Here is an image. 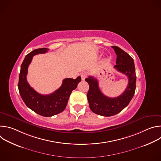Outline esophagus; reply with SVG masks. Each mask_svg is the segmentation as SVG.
I'll list each match as a JSON object with an SVG mask.
<instances>
[{
    "label": "esophagus",
    "mask_w": 161,
    "mask_h": 161,
    "mask_svg": "<svg viewBox=\"0 0 161 161\" xmlns=\"http://www.w3.org/2000/svg\"><path fill=\"white\" fill-rule=\"evenodd\" d=\"M87 76H88V74H87L86 73H83L81 74V80H85Z\"/></svg>",
    "instance_id": "obj_1"
}]
</instances>
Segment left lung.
Instances as JSON below:
<instances>
[{
  "label": "left lung",
  "mask_w": 161,
  "mask_h": 161,
  "mask_svg": "<svg viewBox=\"0 0 161 161\" xmlns=\"http://www.w3.org/2000/svg\"><path fill=\"white\" fill-rule=\"evenodd\" d=\"M112 48L117 55V64L114 68L125 75L129 79L127 86L124 92L117 97H107L100 90L97 79L93 76L85 79L89 85L87 99L90 108L94 113L104 117L114 115L123 110L132 99L136 90V76L134 60L119 47L113 46Z\"/></svg>",
  "instance_id": "8db88e82"
}]
</instances>
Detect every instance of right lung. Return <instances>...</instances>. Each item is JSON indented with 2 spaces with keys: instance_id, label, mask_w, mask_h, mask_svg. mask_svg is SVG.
Listing matches in <instances>:
<instances>
[{
  "instance_id": "right-lung-1",
  "label": "right lung",
  "mask_w": 161,
  "mask_h": 161,
  "mask_svg": "<svg viewBox=\"0 0 161 161\" xmlns=\"http://www.w3.org/2000/svg\"><path fill=\"white\" fill-rule=\"evenodd\" d=\"M48 50L47 48L36 49L26 55L21 65L18 85L21 97L26 106L43 117H52L62 112L66 107L72 91L81 80L80 76L75 80L65 78L61 86L49 95H42L34 90L27 80L28 67L34 55L45 53Z\"/></svg>"
}]
</instances>
